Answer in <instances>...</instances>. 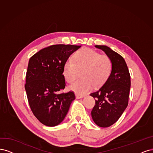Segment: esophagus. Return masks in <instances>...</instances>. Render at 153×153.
I'll use <instances>...</instances> for the list:
<instances>
[{
	"mask_svg": "<svg viewBox=\"0 0 153 153\" xmlns=\"http://www.w3.org/2000/svg\"><path fill=\"white\" fill-rule=\"evenodd\" d=\"M84 97V95H79V94H76V98H77V99H79V98H83Z\"/></svg>",
	"mask_w": 153,
	"mask_h": 153,
	"instance_id": "1",
	"label": "esophagus"
}]
</instances>
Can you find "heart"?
Instances as JSON below:
<instances>
[{
	"instance_id": "obj_1",
	"label": "heart",
	"mask_w": 153,
	"mask_h": 153,
	"mask_svg": "<svg viewBox=\"0 0 153 153\" xmlns=\"http://www.w3.org/2000/svg\"><path fill=\"white\" fill-rule=\"evenodd\" d=\"M112 62L106 55L90 48H84L76 52L72 60L68 59L63 64V74L68 82H72L81 72L79 79L70 85V90L77 94H85L94 85H103L111 76Z\"/></svg>"
}]
</instances>
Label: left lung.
<instances>
[{
	"instance_id": "1",
	"label": "left lung",
	"mask_w": 153,
	"mask_h": 153,
	"mask_svg": "<svg viewBox=\"0 0 153 153\" xmlns=\"http://www.w3.org/2000/svg\"><path fill=\"white\" fill-rule=\"evenodd\" d=\"M105 53L112 62L108 80L98 90L90 93L95 99L92 119L98 126L109 127L115 123L128 104L130 75L124 58L106 46L96 45Z\"/></svg>"
}]
</instances>
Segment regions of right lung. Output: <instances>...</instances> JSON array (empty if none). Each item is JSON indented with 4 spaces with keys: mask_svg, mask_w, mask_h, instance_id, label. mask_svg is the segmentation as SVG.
<instances>
[{
    "mask_svg": "<svg viewBox=\"0 0 153 153\" xmlns=\"http://www.w3.org/2000/svg\"><path fill=\"white\" fill-rule=\"evenodd\" d=\"M80 47L51 45L34 54L29 60L25 88L31 111L44 125L60 124L75 99L72 91L62 93L65 88L63 67L71 54Z\"/></svg>",
    "mask_w": 153,
    "mask_h": 153,
    "instance_id": "obj_1",
    "label": "right lung"
}]
</instances>
